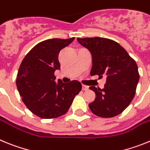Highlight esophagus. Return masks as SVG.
<instances>
[{"label":"esophagus","mask_w":150,"mask_h":150,"mask_svg":"<svg viewBox=\"0 0 150 150\" xmlns=\"http://www.w3.org/2000/svg\"><path fill=\"white\" fill-rule=\"evenodd\" d=\"M88 89V87L87 86H83V91H87Z\"/></svg>","instance_id":"esophagus-1"}]
</instances>
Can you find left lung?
<instances>
[{"label":"left lung","instance_id":"1","mask_svg":"<svg viewBox=\"0 0 150 150\" xmlns=\"http://www.w3.org/2000/svg\"><path fill=\"white\" fill-rule=\"evenodd\" d=\"M79 44L88 49L92 57L91 76H105L104 88L90 86L96 95L88 104L94 114L110 118L120 114L133 100L139 81L135 61L116 41L104 38H77Z\"/></svg>","mask_w":150,"mask_h":150}]
</instances>
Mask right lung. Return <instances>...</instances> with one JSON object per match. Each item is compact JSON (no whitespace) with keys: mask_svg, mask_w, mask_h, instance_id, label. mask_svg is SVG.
Here are the masks:
<instances>
[{"mask_svg":"<svg viewBox=\"0 0 150 150\" xmlns=\"http://www.w3.org/2000/svg\"><path fill=\"white\" fill-rule=\"evenodd\" d=\"M69 39L46 40L36 45L24 58L18 68L16 86L23 103L34 115L54 119L64 115L82 89L77 80L55 82V71L61 67L59 54L74 41Z\"/></svg>","mask_w":150,"mask_h":150,"instance_id":"1","label":"right lung"}]
</instances>
